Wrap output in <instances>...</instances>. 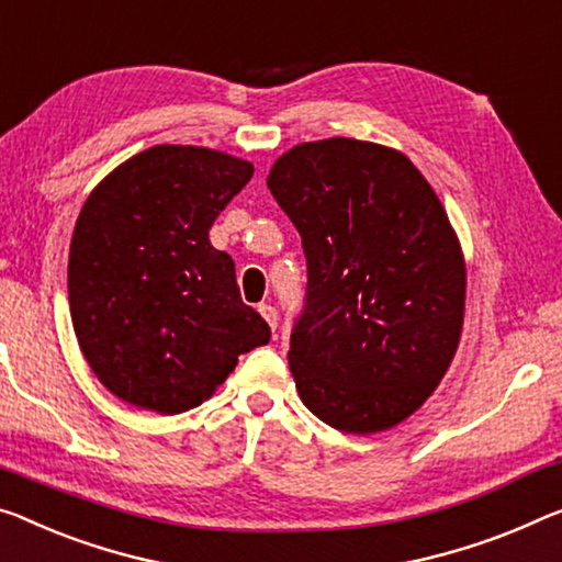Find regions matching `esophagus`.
I'll use <instances>...</instances> for the list:
<instances>
[{"label": "esophagus", "mask_w": 562, "mask_h": 562, "mask_svg": "<svg viewBox=\"0 0 562 562\" xmlns=\"http://www.w3.org/2000/svg\"><path fill=\"white\" fill-rule=\"evenodd\" d=\"M258 311H261V316L266 318V324H269L271 329L276 331V326H279V311H276V306L261 304V306H258Z\"/></svg>", "instance_id": "1"}]
</instances>
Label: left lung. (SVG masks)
Wrapping results in <instances>:
<instances>
[{"mask_svg": "<svg viewBox=\"0 0 562 562\" xmlns=\"http://www.w3.org/2000/svg\"><path fill=\"white\" fill-rule=\"evenodd\" d=\"M269 188L306 256L289 349L301 402L349 435L400 425L460 344L468 281L442 203L407 155L351 137L283 153Z\"/></svg>", "mask_w": 562, "mask_h": 562, "instance_id": "obj_1", "label": "left lung"}]
</instances>
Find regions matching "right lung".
<instances>
[{"mask_svg":"<svg viewBox=\"0 0 562 562\" xmlns=\"http://www.w3.org/2000/svg\"><path fill=\"white\" fill-rule=\"evenodd\" d=\"M254 176L233 155L155 145L85 201L67 266L72 326L94 376L127 404L193 409L240 353L271 339L209 231Z\"/></svg>","mask_w":562,"mask_h":562,"instance_id":"right-lung-1","label":"right lung"}]
</instances>
